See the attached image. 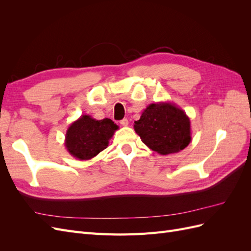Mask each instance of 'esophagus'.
<instances>
[{"label": "esophagus", "mask_w": 251, "mask_h": 251, "mask_svg": "<svg viewBox=\"0 0 251 251\" xmlns=\"http://www.w3.org/2000/svg\"><path fill=\"white\" fill-rule=\"evenodd\" d=\"M120 125L124 126H128V120L126 118H124L123 120H120Z\"/></svg>", "instance_id": "esophagus-1"}]
</instances>
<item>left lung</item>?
Returning a JSON list of instances; mask_svg holds the SVG:
<instances>
[{
    "instance_id": "obj_1",
    "label": "left lung",
    "mask_w": 251,
    "mask_h": 251,
    "mask_svg": "<svg viewBox=\"0 0 251 251\" xmlns=\"http://www.w3.org/2000/svg\"><path fill=\"white\" fill-rule=\"evenodd\" d=\"M134 130L149 149L160 155L178 153L192 140L191 120L173 102L149 104L135 121Z\"/></svg>"
}]
</instances>
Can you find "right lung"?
Masks as SVG:
<instances>
[{"instance_id":"right-lung-1","label":"right lung","mask_w":251,"mask_h":251,"mask_svg":"<svg viewBox=\"0 0 251 251\" xmlns=\"http://www.w3.org/2000/svg\"><path fill=\"white\" fill-rule=\"evenodd\" d=\"M116 130L118 126L109 118L96 120L90 115H81L68 127L65 147L78 160H90L108 148Z\"/></svg>"}]
</instances>
